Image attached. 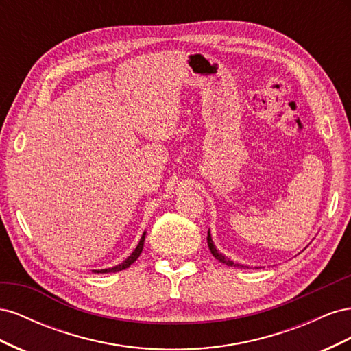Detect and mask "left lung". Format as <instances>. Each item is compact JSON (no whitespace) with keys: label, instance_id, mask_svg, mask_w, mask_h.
<instances>
[{"label":"left lung","instance_id":"8db88e82","mask_svg":"<svg viewBox=\"0 0 351 351\" xmlns=\"http://www.w3.org/2000/svg\"><path fill=\"white\" fill-rule=\"evenodd\" d=\"M208 247H209V250H210V253L214 254V256L219 261V262H222V263H226V265H228V267H239V268H241V265H239V263H234L232 261H230L228 258H226V256H222V254L217 250V247L214 246V241H212V239H210V234H209V231H208Z\"/></svg>","mask_w":351,"mask_h":351}]
</instances>
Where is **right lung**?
I'll use <instances>...</instances> for the list:
<instances>
[{
    "label": "right lung",
    "instance_id": "obj_1",
    "mask_svg": "<svg viewBox=\"0 0 351 351\" xmlns=\"http://www.w3.org/2000/svg\"><path fill=\"white\" fill-rule=\"evenodd\" d=\"M143 243H145V232H143V236H142V239H141V241H139V244H137V247L133 250V253L130 254L129 258H127L125 261H123L120 265H117V267H112V268H108V269H99V271H95V272H98V274H107V272H119V271H123V269H125V268H129L130 265L141 256V253H142V249H143Z\"/></svg>",
    "mask_w": 351,
    "mask_h": 351
}]
</instances>
